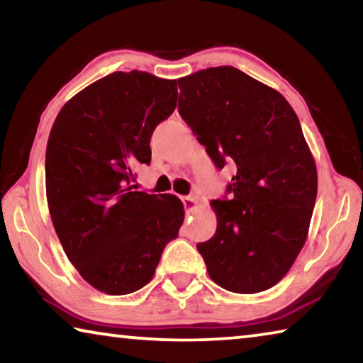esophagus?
<instances>
[{
    "label": "esophagus",
    "mask_w": 363,
    "mask_h": 363,
    "mask_svg": "<svg viewBox=\"0 0 363 363\" xmlns=\"http://www.w3.org/2000/svg\"><path fill=\"white\" fill-rule=\"evenodd\" d=\"M184 208H186V211H194L196 208V200L194 196H181Z\"/></svg>",
    "instance_id": "34e87169"
}]
</instances>
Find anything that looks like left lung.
Listing matches in <instances>:
<instances>
[{
	"label": "left lung",
	"mask_w": 363,
	"mask_h": 363,
	"mask_svg": "<svg viewBox=\"0 0 363 363\" xmlns=\"http://www.w3.org/2000/svg\"><path fill=\"white\" fill-rule=\"evenodd\" d=\"M179 113L219 169L233 160L232 200H213L216 233L196 245L211 280L253 294L285 277L307 240L317 168L290 104L235 67L177 79Z\"/></svg>",
	"instance_id": "8db88e82"
}]
</instances>
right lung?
<instances>
[{"mask_svg":"<svg viewBox=\"0 0 363 363\" xmlns=\"http://www.w3.org/2000/svg\"><path fill=\"white\" fill-rule=\"evenodd\" d=\"M176 79L113 72L60 108L46 147V199L67 257L91 286L118 296L152 280L184 223L176 195L134 190L150 138L174 112Z\"/></svg>","mask_w":363,"mask_h":363,"instance_id":"1","label":"right lung"}]
</instances>
